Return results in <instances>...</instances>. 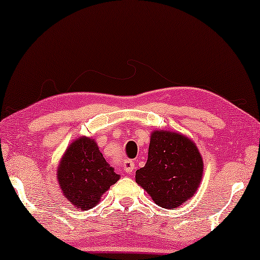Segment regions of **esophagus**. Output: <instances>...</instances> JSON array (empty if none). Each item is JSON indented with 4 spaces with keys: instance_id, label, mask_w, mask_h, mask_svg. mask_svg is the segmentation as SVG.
Wrapping results in <instances>:
<instances>
[{
    "instance_id": "obj_1",
    "label": "esophagus",
    "mask_w": 260,
    "mask_h": 260,
    "mask_svg": "<svg viewBox=\"0 0 260 260\" xmlns=\"http://www.w3.org/2000/svg\"><path fill=\"white\" fill-rule=\"evenodd\" d=\"M134 167H135V163L131 161V159H125V161L123 162V169H124V172L127 174H130L131 172H133Z\"/></svg>"
}]
</instances>
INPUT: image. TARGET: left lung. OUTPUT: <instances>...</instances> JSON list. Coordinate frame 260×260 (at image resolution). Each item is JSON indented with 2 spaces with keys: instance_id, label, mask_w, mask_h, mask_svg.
Masks as SVG:
<instances>
[{
  "instance_id": "obj_1",
  "label": "left lung",
  "mask_w": 260,
  "mask_h": 260,
  "mask_svg": "<svg viewBox=\"0 0 260 260\" xmlns=\"http://www.w3.org/2000/svg\"><path fill=\"white\" fill-rule=\"evenodd\" d=\"M204 162L189 138L170 131H154L148 161L136 172V182L159 207H179L200 184Z\"/></svg>"
}]
</instances>
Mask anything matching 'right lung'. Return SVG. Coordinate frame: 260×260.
Segmentation results:
<instances>
[{
	"mask_svg": "<svg viewBox=\"0 0 260 260\" xmlns=\"http://www.w3.org/2000/svg\"><path fill=\"white\" fill-rule=\"evenodd\" d=\"M58 180L67 200L81 211H87L98 204L119 175L105 161L93 140L80 137L63 154Z\"/></svg>",
	"mask_w": 260,
	"mask_h": 260,
	"instance_id": "1",
	"label": "right lung"
}]
</instances>
